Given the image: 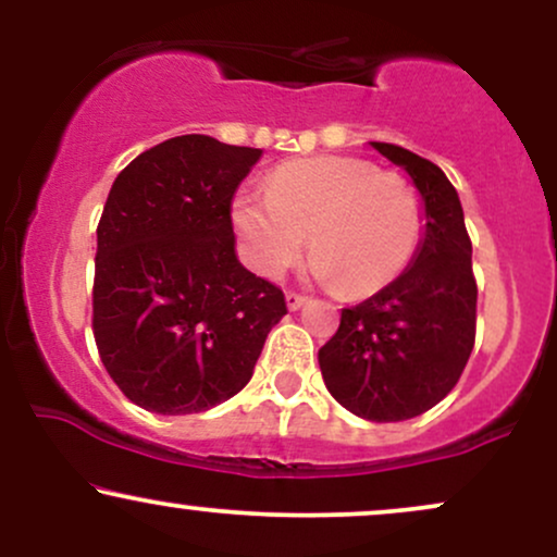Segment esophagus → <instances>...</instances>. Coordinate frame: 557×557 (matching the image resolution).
I'll list each match as a JSON object with an SVG mask.
<instances>
[{
  "mask_svg": "<svg viewBox=\"0 0 557 557\" xmlns=\"http://www.w3.org/2000/svg\"><path fill=\"white\" fill-rule=\"evenodd\" d=\"M285 304H287V309H290V311H298L300 306L306 304V296H298V293H287Z\"/></svg>",
  "mask_w": 557,
  "mask_h": 557,
  "instance_id": "obj_1",
  "label": "esophagus"
}]
</instances>
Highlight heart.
Instances as JSON below:
<instances>
[{
	"instance_id": "obj_1",
	"label": "heart",
	"mask_w": 557,
	"mask_h": 557,
	"mask_svg": "<svg viewBox=\"0 0 557 557\" xmlns=\"http://www.w3.org/2000/svg\"><path fill=\"white\" fill-rule=\"evenodd\" d=\"M243 257L277 277L304 253L311 274L348 298H367L400 277L419 251L424 207L406 177L354 157L280 164L267 196L240 190L230 207Z\"/></svg>"
}]
</instances>
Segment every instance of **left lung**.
Returning <instances> with one entry per match:
<instances>
[{
  "label": "left lung",
  "mask_w": 557,
  "mask_h": 557,
  "mask_svg": "<svg viewBox=\"0 0 557 557\" xmlns=\"http://www.w3.org/2000/svg\"><path fill=\"white\" fill-rule=\"evenodd\" d=\"M411 177L424 235L408 270L359 306L319 348L330 395L356 417L406 421L456 387L476 330V283L461 198L445 172L413 151L369 140Z\"/></svg>",
  "instance_id": "obj_1"
}]
</instances>
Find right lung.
Masks as SVG:
<instances>
[{"label":"right lung","instance_id":"obj_1","mask_svg":"<svg viewBox=\"0 0 557 557\" xmlns=\"http://www.w3.org/2000/svg\"><path fill=\"white\" fill-rule=\"evenodd\" d=\"M264 151L177 136L120 172L96 230L94 337L136 406L209 411L251 380L280 287L235 253L233 196Z\"/></svg>","mask_w":557,"mask_h":557}]
</instances>
